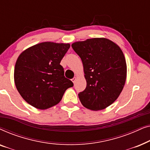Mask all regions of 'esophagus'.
Listing matches in <instances>:
<instances>
[{
  "instance_id": "34e87169",
  "label": "esophagus",
  "mask_w": 150,
  "mask_h": 150,
  "mask_svg": "<svg viewBox=\"0 0 150 150\" xmlns=\"http://www.w3.org/2000/svg\"><path fill=\"white\" fill-rule=\"evenodd\" d=\"M76 78L74 77V79H71V81H72L74 83H75V81H76Z\"/></svg>"
}]
</instances>
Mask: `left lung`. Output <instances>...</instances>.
Returning a JSON list of instances; mask_svg holds the SVG:
<instances>
[{
    "label": "left lung",
    "mask_w": 150,
    "mask_h": 150,
    "mask_svg": "<svg viewBox=\"0 0 150 150\" xmlns=\"http://www.w3.org/2000/svg\"><path fill=\"white\" fill-rule=\"evenodd\" d=\"M81 57L87 87L79 93L85 108L103 110L120 96L125 85L127 65L117 44L104 38L87 39L71 44Z\"/></svg>",
    "instance_id": "1"
}]
</instances>
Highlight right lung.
Listing matches in <instances>:
<instances>
[{
	"label": "right lung",
	"mask_w": 150,
	"mask_h": 150,
	"mask_svg": "<svg viewBox=\"0 0 150 150\" xmlns=\"http://www.w3.org/2000/svg\"><path fill=\"white\" fill-rule=\"evenodd\" d=\"M69 47L68 43L42 42L26 48L18 57L14 82L20 96L30 105L40 110L52 107L73 87L60 65Z\"/></svg>",
	"instance_id": "obj_1"
}]
</instances>
